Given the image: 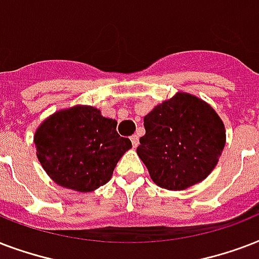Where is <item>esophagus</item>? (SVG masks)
<instances>
[{"label": "esophagus", "mask_w": 259, "mask_h": 259, "mask_svg": "<svg viewBox=\"0 0 259 259\" xmlns=\"http://www.w3.org/2000/svg\"><path fill=\"white\" fill-rule=\"evenodd\" d=\"M131 142H132V146H134V147H138V146H139V136L138 135H132L131 136Z\"/></svg>", "instance_id": "esophagus-1"}]
</instances>
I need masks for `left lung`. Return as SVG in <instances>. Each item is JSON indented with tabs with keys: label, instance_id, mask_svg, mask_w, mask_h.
I'll list each match as a JSON object with an SVG mask.
<instances>
[{
	"label": "left lung",
	"instance_id": "8db88e82",
	"mask_svg": "<svg viewBox=\"0 0 259 259\" xmlns=\"http://www.w3.org/2000/svg\"><path fill=\"white\" fill-rule=\"evenodd\" d=\"M144 130L136 152L152 181L167 190H184L205 180L226 144L220 116L208 102L185 92L144 116Z\"/></svg>",
	"mask_w": 259,
	"mask_h": 259
}]
</instances>
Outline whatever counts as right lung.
Masks as SVG:
<instances>
[{
  "instance_id": "1",
  "label": "right lung",
  "mask_w": 259,
  "mask_h": 259,
  "mask_svg": "<svg viewBox=\"0 0 259 259\" xmlns=\"http://www.w3.org/2000/svg\"><path fill=\"white\" fill-rule=\"evenodd\" d=\"M116 127V120L90 105L61 109L35 131L37 159L58 185L93 192L111 180L119 159L132 147Z\"/></svg>"
}]
</instances>
